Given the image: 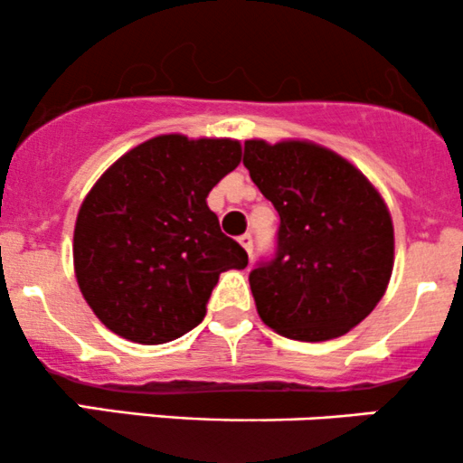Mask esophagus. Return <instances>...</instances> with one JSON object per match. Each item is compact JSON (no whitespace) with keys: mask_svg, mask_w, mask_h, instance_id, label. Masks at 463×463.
Instances as JSON below:
<instances>
[{"mask_svg":"<svg viewBox=\"0 0 463 463\" xmlns=\"http://www.w3.org/2000/svg\"><path fill=\"white\" fill-rule=\"evenodd\" d=\"M239 243H241L243 250H246L248 257H252V246H254L252 235H241V237H239Z\"/></svg>","mask_w":463,"mask_h":463,"instance_id":"34e87169","label":"esophagus"}]
</instances>
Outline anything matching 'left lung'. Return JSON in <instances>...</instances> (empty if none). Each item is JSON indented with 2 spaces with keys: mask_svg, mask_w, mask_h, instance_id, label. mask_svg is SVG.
Instances as JSON below:
<instances>
[{
  "mask_svg": "<svg viewBox=\"0 0 463 463\" xmlns=\"http://www.w3.org/2000/svg\"><path fill=\"white\" fill-rule=\"evenodd\" d=\"M243 165L279 211L276 252L250 272L261 320L324 342L368 317L394 268V226L379 191L346 158L307 141L250 139Z\"/></svg>",
  "mask_w": 463,
  "mask_h": 463,
  "instance_id": "8db88e82",
  "label": "left lung"
}]
</instances>
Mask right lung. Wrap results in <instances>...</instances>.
Wrapping results in <instances>:
<instances>
[{
  "mask_svg": "<svg viewBox=\"0 0 463 463\" xmlns=\"http://www.w3.org/2000/svg\"><path fill=\"white\" fill-rule=\"evenodd\" d=\"M239 161V141L161 135L95 183L76 220L73 268L106 328L152 346L204 320L220 274L248 265L206 204Z\"/></svg>",
  "mask_w": 463,
  "mask_h": 463,
  "instance_id": "1",
  "label": "right lung"
}]
</instances>
